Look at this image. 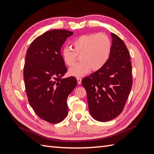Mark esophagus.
<instances>
[{"instance_id": "esophagus-1", "label": "esophagus", "mask_w": 154, "mask_h": 154, "mask_svg": "<svg viewBox=\"0 0 154 154\" xmlns=\"http://www.w3.org/2000/svg\"><path fill=\"white\" fill-rule=\"evenodd\" d=\"M82 78H80V77H78V78H77L78 84H79V85H80V84H81V83H82Z\"/></svg>"}]
</instances>
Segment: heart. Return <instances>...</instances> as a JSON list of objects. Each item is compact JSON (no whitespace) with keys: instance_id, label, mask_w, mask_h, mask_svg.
Wrapping results in <instances>:
<instances>
[{"instance_id":"1","label":"heart","mask_w":154,"mask_h":154,"mask_svg":"<svg viewBox=\"0 0 154 154\" xmlns=\"http://www.w3.org/2000/svg\"><path fill=\"white\" fill-rule=\"evenodd\" d=\"M73 49L65 47L62 51L63 61L68 66L75 63L77 54H81V62L69 69L70 75L80 77L89 72L91 69L97 71L108 61L112 51L109 37L103 33H89L79 36L72 42Z\"/></svg>"}]
</instances>
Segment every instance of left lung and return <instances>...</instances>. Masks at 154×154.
I'll return each instance as SVG.
<instances>
[{
  "label": "left lung",
  "mask_w": 154,
  "mask_h": 154,
  "mask_svg": "<svg viewBox=\"0 0 154 154\" xmlns=\"http://www.w3.org/2000/svg\"><path fill=\"white\" fill-rule=\"evenodd\" d=\"M110 58L105 66L82 80L92 117L101 122L118 116L132 86V63L124 42L113 32Z\"/></svg>",
  "instance_id": "obj_1"
}]
</instances>
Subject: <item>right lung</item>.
Instances as JSON below:
<instances>
[{
    "instance_id": "add662e5",
    "label": "right lung",
    "mask_w": 154,
    "mask_h": 154,
    "mask_svg": "<svg viewBox=\"0 0 154 154\" xmlns=\"http://www.w3.org/2000/svg\"><path fill=\"white\" fill-rule=\"evenodd\" d=\"M72 35L65 29L47 31L32 42L26 53L24 78L27 99L36 115L50 123L67 117V97L77 85L76 78H62L67 67L61 48Z\"/></svg>"
}]
</instances>
